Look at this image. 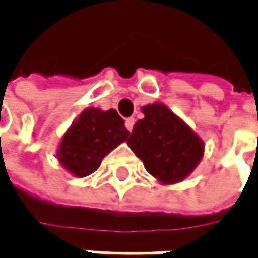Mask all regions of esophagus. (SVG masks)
Instances as JSON below:
<instances>
[{"label":"esophagus","instance_id":"esophagus-1","mask_svg":"<svg viewBox=\"0 0 258 258\" xmlns=\"http://www.w3.org/2000/svg\"><path fill=\"white\" fill-rule=\"evenodd\" d=\"M134 124H135V118H127L126 120V123H124V126H126V129L129 131V132H132V129H134Z\"/></svg>","mask_w":258,"mask_h":258}]
</instances>
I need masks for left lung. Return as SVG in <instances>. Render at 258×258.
Masks as SVG:
<instances>
[{"label":"left lung","instance_id":"8db88e82","mask_svg":"<svg viewBox=\"0 0 258 258\" xmlns=\"http://www.w3.org/2000/svg\"><path fill=\"white\" fill-rule=\"evenodd\" d=\"M141 111L144 118L135 123L127 145L160 184L181 182L204 157L202 138L162 102L144 105Z\"/></svg>","mask_w":258,"mask_h":258}]
</instances>
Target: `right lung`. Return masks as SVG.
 Segmentation results:
<instances>
[{
	"label": "right lung",
	"mask_w": 258,
	"mask_h": 258,
	"mask_svg": "<svg viewBox=\"0 0 258 258\" xmlns=\"http://www.w3.org/2000/svg\"><path fill=\"white\" fill-rule=\"evenodd\" d=\"M127 137L129 131L124 127V120L115 110L104 111L89 107L62 135L56 157L71 175L87 177Z\"/></svg>",
	"instance_id": "1"
}]
</instances>
